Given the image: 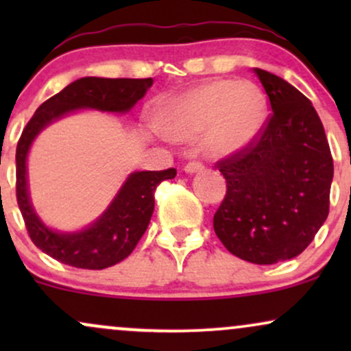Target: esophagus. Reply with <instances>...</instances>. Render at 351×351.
<instances>
[{"mask_svg":"<svg viewBox=\"0 0 351 351\" xmlns=\"http://www.w3.org/2000/svg\"><path fill=\"white\" fill-rule=\"evenodd\" d=\"M203 170H204L203 163H199V162H189L184 165V171L186 173H196V171H203Z\"/></svg>","mask_w":351,"mask_h":351,"instance_id":"esophagus-1","label":"esophagus"}]
</instances>
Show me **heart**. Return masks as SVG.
I'll list each match as a JSON object with an SVG mask.
<instances>
[{
	"mask_svg": "<svg viewBox=\"0 0 351 351\" xmlns=\"http://www.w3.org/2000/svg\"><path fill=\"white\" fill-rule=\"evenodd\" d=\"M265 120L267 97L252 80H208L155 110V123L165 135L189 142L204 134V148L215 156L249 147L261 135Z\"/></svg>",
	"mask_w": 351,
	"mask_h": 351,
	"instance_id": "obj_1",
	"label": "heart"
}]
</instances>
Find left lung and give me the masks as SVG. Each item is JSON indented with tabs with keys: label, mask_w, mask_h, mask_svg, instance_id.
Listing matches in <instances>:
<instances>
[{
	"label": "left lung",
	"mask_w": 351,
	"mask_h": 351,
	"mask_svg": "<svg viewBox=\"0 0 351 351\" xmlns=\"http://www.w3.org/2000/svg\"><path fill=\"white\" fill-rule=\"evenodd\" d=\"M254 72L272 114L249 147L216 163L226 196L213 226L229 252L267 265L304 252L325 223L333 158L312 102L279 75Z\"/></svg>",
	"instance_id": "8db88e82"
}]
</instances>
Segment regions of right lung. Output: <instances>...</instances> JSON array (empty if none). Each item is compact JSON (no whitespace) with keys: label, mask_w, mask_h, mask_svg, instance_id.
<instances>
[{"label":"right lung","mask_w":351,"mask_h":351,"mask_svg":"<svg viewBox=\"0 0 351 351\" xmlns=\"http://www.w3.org/2000/svg\"><path fill=\"white\" fill-rule=\"evenodd\" d=\"M153 79L82 77L47 99L36 110L16 147V199L31 241L59 263L79 269L115 265L128 257L147 231L155 208V189L176 176L175 168L135 171L128 176L107 211L79 232L52 231L39 219L27 193L26 158L31 143L44 127L77 108L128 112L147 94Z\"/></svg>","instance_id":"obj_1"}]
</instances>
